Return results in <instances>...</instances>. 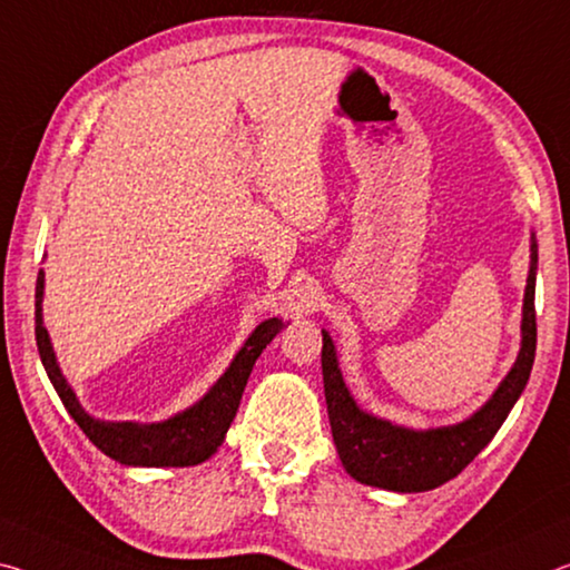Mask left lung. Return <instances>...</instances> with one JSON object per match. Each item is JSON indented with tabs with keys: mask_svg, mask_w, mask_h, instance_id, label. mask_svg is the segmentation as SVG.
<instances>
[{
	"mask_svg": "<svg viewBox=\"0 0 570 570\" xmlns=\"http://www.w3.org/2000/svg\"><path fill=\"white\" fill-rule=\"evenodd\" d=\"M535 269L538 249L533 237L518 361L488 404L460 424L416 432L363 412L343 384L335 346L331 335L323 331L321 363L325 404H328L335 450L353 480L394 492L434 490L456 478L490 444L525 389L535 361Z\"/></svg>",
	"mask_w": 570,
	"mask_h": 570,
	"instance_id": "left-lung-1",
	"label": "left lung"
}]
</instances>
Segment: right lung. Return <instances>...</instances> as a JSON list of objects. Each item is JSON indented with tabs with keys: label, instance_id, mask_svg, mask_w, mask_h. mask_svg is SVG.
Wrapping results in <instances>:
<instances>
[{
	"label": "right lung",
	"instance_id": "obj_1",
	"mask_svg": "<svg viewBox=\"0 0 570 570\" xmlns=\"http://www.w3.org/2000/svg\"><path fill=\"white\" fill-rule=\"evenodd\" d=\"M42 291L45 275H37L35 287V338L40 351L42 366L48 371L55 391L62 399L68 414L75 419L88 440L98 446L102 454L120 464H134V468H191L199 464L219 450L224 434L235 419L239 409L242 391L247 386L252 366L259 358V353L267 348V343L283 331V321L269 318L259 323L245 346L239 348L229 368L222 373V379L214 384L204 399L158 424H136V422H100L92 419L80 406L78 396L70 389L68 381L60 373L58 358H55L50 335L42 325Z\"/></svg>",
	"mask_w": 570,
	"mask_h": 570
}]
</instances>
